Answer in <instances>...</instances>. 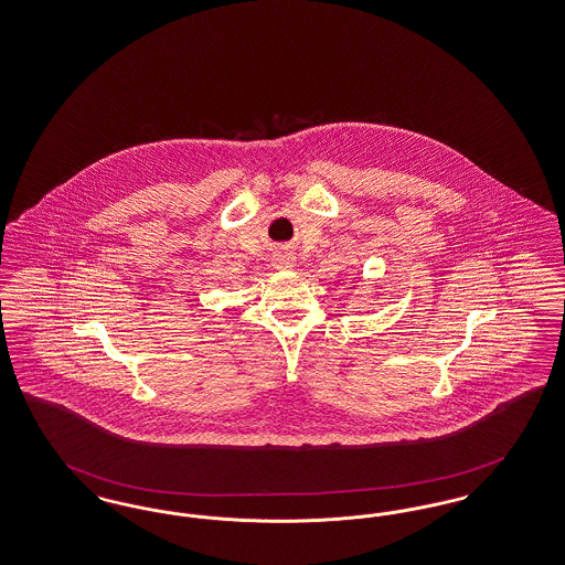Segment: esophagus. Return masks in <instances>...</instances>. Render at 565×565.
I'll use <instances>...</instances> for the list:
<instances>
[{"instance_id":"obj_1","label":"esophagus","mask_w":565,"mask_h":565,"mask_svg":"<svg viewBox=\"0 0 565 565\" xmlns=\"http://www.w3.org/2000/svg\"><path fill=\"white\" fill-rule=\"evenodd\" d=\"M294 265V256L290 252H284V254H277L275 256V267L277 269H290Z\"/></svg>"}]
</instances>
